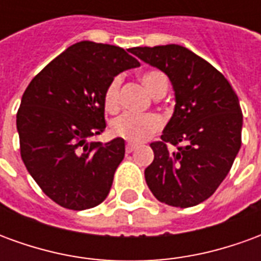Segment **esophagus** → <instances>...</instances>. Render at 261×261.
Wrapping results in <instances>:
<instances>
[{
	"label": "esophagus",
	"mask_w": 261,
	"mask_h": 261,
	"mask_svg": "<svg viewBox=\"0 0 261 261\" xmlns=\"http://www.w3.org/2000/svg\"><path fill=\"white\" fill-rule=\"evenodd\" d=\"M136 148H137V144H133V142H127V144H125V152H127V153L133 152V151H134Z\"/></svg>",
	"instance_id": "1"
}]
</instances>
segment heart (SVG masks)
Masks as SVG:
<instances>
[{
	"label": "heart",
	"instance_id": "1",
	"mask_svg": "<svg viewBox=\"0 0 261 261\" xmlns=\"http://www.w3.org/2000/svg\"><path fill=\"white\" fill-rule=\"evenodd\" d=\"M142 84L145 85L151 95L155 97L164 96L168 91V78L162 71H147L141 76ZM120 85L121 80L116 76L110 81V84L103 95V105L109 112H116L120 105ZM162 127V120L156 114H136L124 113L112 121V131L114 136L124 138L133 142H141L158 133Z\"/></svg>",
	"mask_w": 261,
	"mask_h": 261
}]
</instances>
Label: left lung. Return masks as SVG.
<instances>
[{
  "label": "left lung",
  "instance_id": "left-lung-1",
  "mask_svg": "<svg viewBox=\"0 0 261 261\" xmlns=\"http://www.w3.org/2000/svg\"><path fill=\"white\" fill-rule=\"evenodd\" d=\"M130 51L169 76L176 106L161 141L151 142L145 180L161 202L187 208L211 197L229 173L242 145V109L218 69L179 44ZM176 147L170 151L167 145Z\"/></svg>",
  "mask_w": 261,
  "mask_h": 261
}]
</instances>
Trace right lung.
<instances>
[{
    "label": "right lung",
    "mask_w": 261,
    "mask_h": 261,
    "mask_svg": "<svg viewBox=\"0 0 261 261\" xmlns=\"http://www.w3.org/2000/svg\"><path fill=\"white\" fill-rule=\"evenodd\" d=\"M140 63L124 48L80 42L31 81L16 113L20 156L43 193L68 210L108 197L124 158V140L89 142L106 128L103 95L110 81Z\"/></svg>",
    "instance_id": "obj_1"
}]
</instances>
